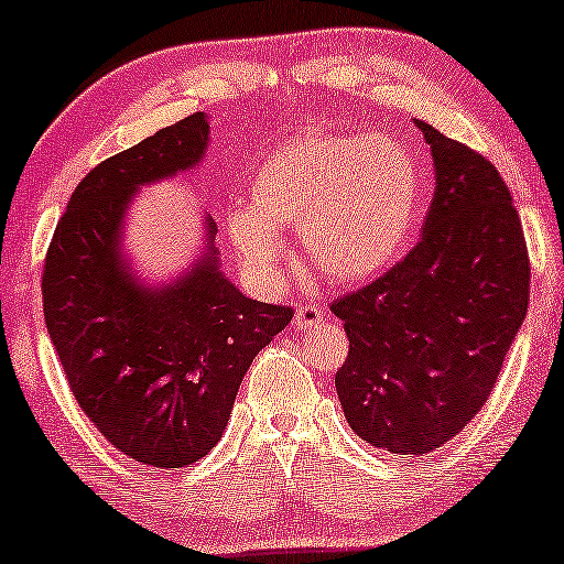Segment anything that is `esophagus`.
I'll list each match as a JSON object with an SVG mask.
<instances>
[{
  "instance_id": "1",
  "label": "esophagus",
  "mask_w": 564,
  "mask_h": 564,
  "mask_svg": "<svg viewBox=\"0 0 564 564\" xmlns=\"http://www.w3.org/2000/svg\"><path fill=\"white\" fill-rule=\"evenodd\" d=\"M322 322H326V311L316 308V306H299L296 318H293V326H296L299 332H308Z\"/></svg>"
}]
</instances>
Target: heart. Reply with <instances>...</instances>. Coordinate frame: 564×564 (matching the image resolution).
Returning <instances> with one entry per match:
<instances>
[{
	"instance_id": "obj_1",
	"label": "heart",
	"mask_w": 564,
	"mask_h": 564,
	"mask_svg": "<svg viewBox=\"0 0 564 564\" xmlns=\"http://www.w3.org/2000/svg\"><path fill=\"white\" fill-rule=\"evenodd\" d=\"M420 187L413 151L388 133L306 131L258 166L250 207L228 215V238L258 279L271 281L289 256L279 230H299L324 279L367 283L405 256Z\"/></svg>"
}]
</instances>
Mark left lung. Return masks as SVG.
Returning <instances> with one entry per match:
<instances>
[{
    "instance_id": "8db88e82",
    "label": "left lung",
    "mask_w": 564,
    "mask_h": 564,
    "mask_svg": "<svg viewBox=\"0 0 564 564\" xmlns=\"http://www.w3.org/2000/svg\"><path fill=\"white\" fill-rule=\"evenodd\" d=\"M415 126L435 170L423 238L382 279L332 304L349 336L334 377L344 417L400 456L441 448L474 420L529 301L522 223L497 166Z\"/></svg>"
}]
</instances>
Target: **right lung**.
<instances>
[{"instance_id":"obj_1","label":"right lung","mask_w":564,"mask_h":564,"mask_svg":"<svg viewBox=\"0 0 564 564\" xmlns=\"http://www.w3.org/2000/svg\"><path fill=\"white\" fill-rule=\"evenodd\" d=\"M207 147V116L192 113L100 162L67 202L42 271L47 334L75 400L108 443L156 468L215 448L248 367L293 318L235 289L209 215L180 275L149 283L133 271L123 248L131 199L195 170Z\"/></svg>"}]
</instances>
